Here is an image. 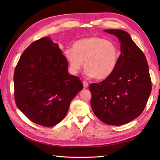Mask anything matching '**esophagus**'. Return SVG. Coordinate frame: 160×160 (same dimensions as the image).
I'll return each instance as SVG.
<instances>
[{"mask_svg":"<svg viewBox=\"0 0 160 160\" xmlns=\"http://www.w3.org/2000/svg\"><path fill=\"white\" fill-rule=\"evenodd\" d=\"M83 87L85 88H86L88 87V83L87 81H83Z\"/></svg>","mask_w":160,"mask_h":160,"instance_id":"obj_1","label":"esophagus"}]
</instances>
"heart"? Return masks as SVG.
I'll return each mask as SVG.
<instances>
[{"mask_svg":"<svg viewBox=\"0 0 160 160\" xmlns=\"http://www.w3.org/2000/svg\"><path fill=\"white\" fill-rule=\"evenodd\" d=\"M71 73L77 74L83 66L88 77L97 79L108 77L118 64L119 51L114 42L92 36L79 39L72 44V48L63 51Z\"/></svg>","mask_w":160,"mask_h":160,"instance_id":"heart-1","label":"heart"}]
</instances>
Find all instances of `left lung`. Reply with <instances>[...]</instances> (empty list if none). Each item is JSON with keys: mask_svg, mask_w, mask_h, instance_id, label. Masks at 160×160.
I'll return each mask as SVG.
<instances>
[{"mask_svg": "<svg viewBox=\"0 0 160 160\" xmlns=\"http://www.w3.org/2000/svg\"><path fill=\"white\" fill-rule=\"evenodd\" d=\"M120 42L115 70L98 83H91V107L97 118L110 125H122L139 116L151 92L148 65L143 52L126 31L106 29Z\"/></svg>", "mask_w": 160, "mask_h": 160, "instance_id": "8db88e82", "label": "left lung"}]
</instances>
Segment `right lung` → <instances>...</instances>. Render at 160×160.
I'll list each match as a JSON object with an SVG mask.
<instances>
[{"label": "right lung", "instance_id": "1", "mask_svg": "<svg viewBox=\"0 0 160 160\" xmlns=\"http://www.w3.org/2000/svg\"><path fill=\"white\" fill-rule=\"evenodd\" d=\"M68 68L59 46L48 37L33 42L20 56L14 71V98L32 122L49 127L66 116L70 102L83 89Z\"/></svg>", "mask_w": 160, "mask_h": 160}]
</instances>
